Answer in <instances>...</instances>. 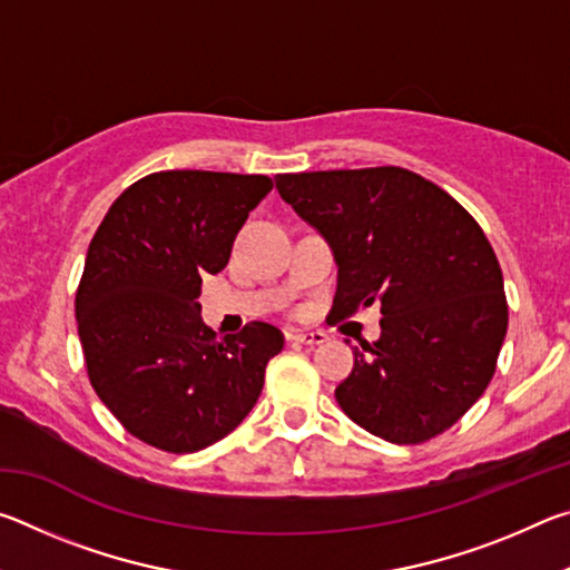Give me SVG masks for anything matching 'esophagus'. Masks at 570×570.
I'll return each instance as SVG.
<instances>
[{"label":"esophagus","mask_w":570,"mask_h":570,"mask_svg":"<svg viewBox=\"0 0 570 570\" xmlns=\"http://www.w3.org/2000/svg\"><path fill=\"white\" fill-rule=\"evenodd\" d=\"M288 340L296 342V344H306V346H316V344H324L326 342V334L324 332H294Z\"/></svg>","instance_id":"1"}]
</instances>
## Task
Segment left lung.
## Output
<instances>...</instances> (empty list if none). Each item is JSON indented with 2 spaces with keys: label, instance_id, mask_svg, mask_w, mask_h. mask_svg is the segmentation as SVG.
Instances as JSON below:
<instances>
[{
  "label": "left lung",
  "instance_id": "obj_1",
  "mask_svg": "<svg viewBox=\"0 0 570 570\" xmlns=\"http://www.w3.org/2000/svg\"><path fill=\"white\" fill-rule=\"evenodd\" d=\"M274 180L332 248V316L380 304L382 336L354 346L352 374L334 392L346 417L397 445L452 428L493 380L508 332L503 272L478 220L397 166Z\"/></svg>",
  "mask_w": 570,
  "mask_h": 570
}]
</instances>
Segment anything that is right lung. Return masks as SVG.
Listing matches in <instances>:
<instances>
[{"mask_svg": "<svg viewBox=\"0 0 570 570\" xmlns=\"http://www.w3.org/2000/svg\"><path fill=\"white\" fill-rule=\"evenodd\" d=\"M266 176L160 170L132 183L90 240L75 296L77 332L98 397L122 428L166 452H196L254 410L284 334L250 322L216 336L200 284L228 264Z\"/></svg>", "mask_w": 570, "mask_h": 570, "instance_id": "add662e5", "label": "right lung"}]
</instances>
